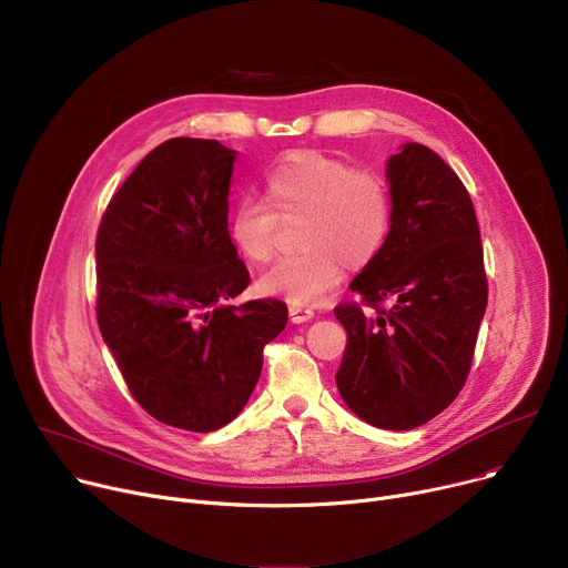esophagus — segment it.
Segmentation results:
<instances>
[{"label":"esophagus","mask_w":568,"mask_h":568,"mask_svg":"<svg viewBox=\"0 0 568 568\" xmlns=\"http://www.w3.org/2000/svg\"><path fill=\"white\" fill-rule=\"evenodd\" d=\"M288 316H291L293 323H307V321H312L316 314H314V310H310V307L291 305V307H288Z\"/></svg>","instance_id":"obj_1"}]
</instances>
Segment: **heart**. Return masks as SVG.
<instances>
[{"label":"heart","mask_w":568,"mask_h":568,"mask_svg":"<svg viewBox=\"0 0 568 568\" xmlns=\"http://www.w3.org/2000/svg\"><path fill=\"white\" fill-rule=\"evenodd\" d=\"M263 199H243L229 215V236L252 263L275 252L277 220L303 217V252L280 258L258 277V291L297 307L318 305L348 268H364L383 252L392 231V192L369 170H355L321 151H293L263 176Z\"/></svg>","instance_id":"1"}]
</instances>
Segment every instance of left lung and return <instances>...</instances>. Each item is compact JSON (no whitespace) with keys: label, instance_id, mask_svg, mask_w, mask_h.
I'll return each mask as SVG.
<instances>
[{"label":"left lung","instance_id":"left-lung-1","mask_svg":"<svg viewBox=\"0 0 568 568\" xmlns=\"http://www.w3.org/2000/svg\"><path fill=\"white\" fill-rule=\"evenodd\" d=\"M392 231L351 282L359 305L335 307L348 342L335 376L344 404L366 424L410 430L440 415L468 378L488 303L473 199L424 144L389 155ZM389 302L387 311L377 305Z\"/></svg>","mask_w":568,"mask_h":568}]
</instances>
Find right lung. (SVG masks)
Masks as SVG:
<instances>
[{
  "label": "right lung",
  "instance_id": "add662e5",
  "mask_svg": "<svg viewBox=\"0 0 568 568\" xmlns=\"http://www.w3.org/2000/svg\"><path fill=\"white\" fill-rule=\"evenodd\" d=\"M236 151L174 138L132 172L95 236L98 327L138 404L211 433L245 408L263 346L286 327L282 300L231 305L250 273L229 236Z\"/></svg>",
  "mask_w": 568,
  "mask_h": 568
}]
</instances>
